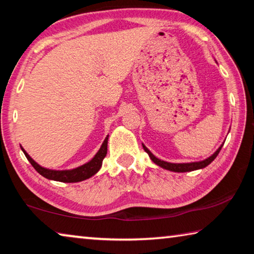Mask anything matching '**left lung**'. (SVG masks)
Instances as JSON below:
<instances>
[{
	"label": "left lung",
	"mask_w": 254,
	"mask_h": 254,
	"mask_svg": "<svg viewBox=\"0 0 254 254\" xmlns=\"http://www.w3.org/2000/svg\"><path fill=\"white\" fill-rule=\"evenodd\" d=\"M223 147V144L218 148V150H217L214 155L209 157V158L202 160V162H196V163H187V164H172V163H167V162H164V160H160L158 158H156V157L151 154L150 151L148 150V149L143 146L144 151L147 152L150 157L152 162L155 164L158 165V166L165 168V170H168V171H173V172H179V173H183V172H191V171H195V170H200V168H203L208 166L209 164H210L212 160H214L217 155L219 154L220 149Z\"/></svg>",
	"instance_id": "obj_1"
}]
</instances>
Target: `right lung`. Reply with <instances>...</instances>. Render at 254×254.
I'll return each mask as SVG.
<instances>
[{
	"label": "right lung",
	"mask_w": 254,
	"mask_h": 254,
	"mask_svg": "<svg viewBox=\"0 0 254 254\" xmlns=\"http://www.w3.org/2000/svg\"><path fill=\"white\" fill-rule=\"evenodd\" d=\"M107 140H108V135L106 136V139L104 140L102 147H100L97 154L95 155L94 158H92L89 163L84 164L82 166L74 168V170H71V171H52V170H47V168H44L42 166H39L36 162H34L33 158H31V157L28 155L22 148L21 149L23 154L26 155L27 159L29 160V163L33 165L35 170L37 171L40 175H43L44 178H46L48 180L60 181V182L74 183V182H80V181L89 179L99 171L100 166H102L103 159L105 158V156L107 154Z\"/></svg>",
	"instance_id": "add662e5"
}]
</instances>
